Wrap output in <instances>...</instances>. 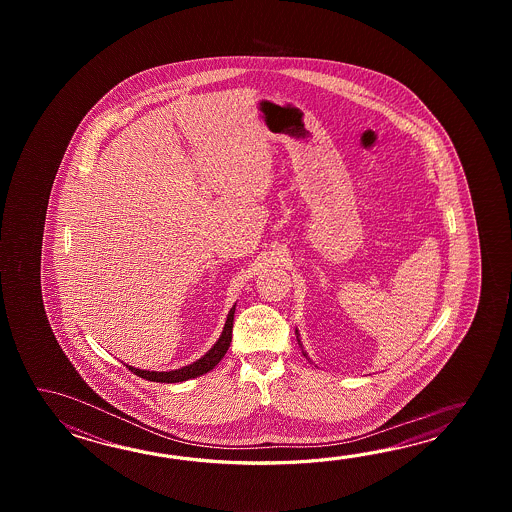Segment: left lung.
I'll list each match as a JSON object with an SVG mask.
<instances>
[{
    "label": "left lung",
    "mask_w": 512,
    "mask_h": 512,
    "mask_svg": "<svg viewBox=\"0 0 512 512\" xmlns=\"http://www.w3.org/2000/svg\"><path fill=\"white\" fill-rule=\"evenodd\" d=\"M296 335H298V331H296ZM298 344H300V340H298ZM300 346H302V344H300ZM302 353H304V355H305L304 349H302ZM305 357H307V355H305Z\"/></svg>",
    "instance_id": "obj_1"
}]
</instances>
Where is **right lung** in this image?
I'll return each mask as SVG.
<instances>
[{
	"label": "right lung",
	"mask_w": 512,
	"mask_h": 512,
	"mask_svg": "<svg viewBox=\"0 0 512 512\" xmlns=\"http://www.w3.org/2000/svg\"><path fill=\"white\" fill-rule=\"evenodd\" d=\"M234 311H236V305H234V307H232V309L229 311L227 322H225L223 333H221V337H219L218 342H216V344L210 348V351L205 353L201 359L196 360L194 364L185 366V368H181V370L172 371L137 370V368L128 366V364H126V368H130V370L133 371L137 377L146 379V381L168 382V384H172V382L188 381V379H196V377H199V375H203V373H207V371L214 370V368L218 366L219 360L225 357V353H227V349H229L230 342H232V324H234Z\"/></svg>",
	"instance_id": "right-lung-1"
}]
</instances>
